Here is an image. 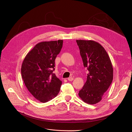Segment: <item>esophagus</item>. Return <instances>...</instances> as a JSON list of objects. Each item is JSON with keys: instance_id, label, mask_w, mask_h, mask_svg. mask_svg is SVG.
I'll return each mask as SVG.
<instances>
[{"instance_id": "obj_1", "label": "esophagus", "mask_w": 132, "mask_h": 132, "mask_svg": "<svg viewBox=\"0 0 132 132\" xmlns=\"http://www.w3.org/2000/svg\"><path fill=\"white\" fill-rule=\"evenodd\" d=\"M73 80V78L72 77H69V78H68V80H69V81H72Z\"/></svg>"}]
</instances>
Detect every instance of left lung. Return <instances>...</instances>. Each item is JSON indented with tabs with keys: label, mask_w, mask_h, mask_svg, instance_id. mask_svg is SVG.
<instances>
[{
	"label": "left lung",
	"mask_w": 132,
	"mask_h": 132,
	"mask_svg": "<svg viewBox=\"0 0 132 132\" xmlns=\"http://www.w3.org/2000/svg\"><path fill=\"white\" fill-rule=\"evenodd\" d=\"M76 42L84 66L88 71L86 82L78 95L85 102L95 104L101 100L112 82V65L107 52L99 43L82 40Z\"/></svg>",
	"instance_id": "8db88e82"
}]
</instances>
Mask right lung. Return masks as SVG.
Returning a JSON list of instances; mask_svg holds the SVG:
<instances>
[{
	"label": "right lung",
	"instance_id": "add662e5",
	"mask_svg": "<svg viewBox=\"0 0 132 132\" xmlns=\"http://www.w3.org/2000/svg\"><path fill=\"white\" fill-rule=\"evenodd\" d=\"M63 42L60 40L37 44L22 63L21 71L24 83L31 95L41 102L54 98L60 91L62 82L53 72Z\"/></svg>",
	"mask_w": 132,
	"mask_h": 132
}]
</instances>
